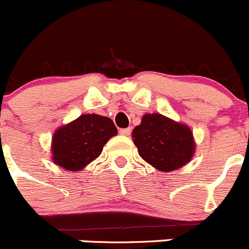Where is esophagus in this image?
<instances>
[{"mask_svg":"<svg viewBox=\"0 0 249 249\" xmlns=\"http://www.w3.org/2000/svg\"><path fill=\"white\" fill-rule=\"evenodd\" d=\"M130 132H132V128H122V129H120V134L121 135H129Z\"/></svg>","mask_w":249,"mask_h":249,"instance_id":"34e87169","label":"esophagus"}]
</instances>
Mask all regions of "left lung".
<instances>
[{
  "instance_id": "8db88e82",
  "label": "left lung",
  "mask_w": 249,
  "mask_h": 249,
  "mask_svg": "<svg viewBox=\"0 0 249 249\" xmlns=\"http://www.w3.org/2000/svg\"><path fill=\"white\" fill-rule=\"evenodd\" d=\"M132 139L139 156L164 173L188 164L196 150L190 127L161 114H145Z\"/></svg>"
}]
</instances>
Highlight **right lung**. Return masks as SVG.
I'll return each mask as SVG.
<instances>
[{
    "label": "right lung",
    "mask_w": 249,
    "mask_h": 249,
    "mask_svg": "<svg viewBox=\"0 0 249 249\" xmlns=\"http://www.w3.org/2000/svg\"><path fill=\"white\" fill-rule=\"evenodd\" d=\"M117 128L109 117L83 114L70 124L59 127L52 138V161L70 172H77L102 154Z\"/></svg>",
    "instance_id": "obj_1"
}]
</instances>
